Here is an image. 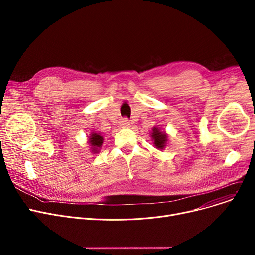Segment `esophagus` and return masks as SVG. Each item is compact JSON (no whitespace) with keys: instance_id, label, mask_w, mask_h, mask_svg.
I'll list each match as a JSON object with an SVG mask.
<instances>
[{"instance_id":"34e87169","label":"esophagus","mask_w":255,"mask_h":255,"mask_svg":"<svg viewBox=\"0 0 255 255\" xmlns=\"http://www.w3.org/2000/svg\"><path fill=\"white\" fill-rule=\"evenodd\" d=\"M120 125L122 127H130V122L127 118H124L120 121Z\"/></svg>"}]
</instances>
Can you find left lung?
I'll list each match as a JSON object with an SVG mask.
<instances>
[{"mask_svg":"<svg viewBox=\"0 0 255 255\" xmlns=\"http://www.w3.org/2000/svg\"><path fill=\"white\" fill-rule=\"evenodd\" d=\"M151 136L156 148L159 150H163L164 146L166 145L167 138H168L166 133L163 131H160V129L157 127H153Z\"/></svg>","mask_w":255,"mask_h":255,"instance_id":"left-lung-1","label":"left lung"}]
</instances>
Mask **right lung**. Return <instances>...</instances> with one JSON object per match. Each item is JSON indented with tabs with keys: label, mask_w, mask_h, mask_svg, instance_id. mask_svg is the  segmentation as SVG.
Listing matches in <instances>:
<instances>
[{
	"label": "right lung",
	"mask_w": 255,
	"mask_h": 255,
	"mask_svg": "<svg viewBox=\"0 0 255 255\" xmlns=\"http://www.w3.org/2000/svg\"><path fill=\"white\" fill-rule=\"evenodd\" d=\"M89 143L91 144L92 153H98L103 143V137L100 134H98V133L93 132L89 136Z\"/></svg>",
	"instance_id": "1"
}]
</instances>
